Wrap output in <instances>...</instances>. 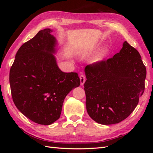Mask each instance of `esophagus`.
Returning <instances> with one entry per match:
<instances>
[{"instance_id":"1","label":"esophagus","mask_w":153,"mask_h":153,"mask_svg":"<svg viewBox=\"0 0 153 153\" xmlns=\"http://www.w3.org/2000/svg\"><path fill=\"white\" fill-rule=\"evenodd\" d=\"M79 79H80V83H81V85H83L84 83L85 82V76H83V75H81L79 76Z\"/></svg>"}]
</instances>
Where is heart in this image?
I'll list each match as a JSON object with an SVG mask.
<instances>
[{"label":"heart","instance_id":"b5f03b06","mask_svg":"<svg viewBox=\"0 0 153 153\" xmlns=\"http://www.w3.org/2000/svg\"><path fill=\"white\" fill-rule=\"evenodd\" d=\"M107 53H108V50H107L106 48H104L102 51H100L99 53L97 54V56L94 58L93 62H99L102 61L104 59V58L106 56Z\"/></svg>","mask_w":153,"mask_h":153}]
</instances>
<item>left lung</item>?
I'll return each mask as SVG.
<instances>
[{
	"label": "left lung",
	"instance_id": "left-lung-1",
	"mask_svg": "<svg viewBox=\"0 0 153 153\" xmlns=\"http://www.w3.org/2000/svg\"><path fill=\"white\" fill-rule=\"evenodd\" d=\"M85 74L87 111L100 124L128 118L144 93L146 68L139 52L127 41L112 58L87 65Z\"/></svg>",
	"mask_w": 153,
	"mask_h": 153
}]
</instances>
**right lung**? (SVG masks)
<instances>
[{"mask_svg": "<svg viewBox=\"0 0 153 153\" xmlns=\"http://www.w3.org/2000/svg\"><path fill=\"white\" fill-rule=\"evenodd\" d=\"M51 29L38 32L23 44L10 70L13 101L23 114L41 125H50L60 118L65 97L79 87L76 72L58 68L54 54L57 41Z\"/></svg>", "mask_w": 153, "mask_h": 153, "instance_id": "obj_1", "label": "right lung"}]
</instances>
